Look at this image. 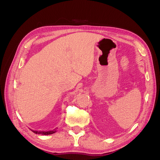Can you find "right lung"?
Segmentation results:
<instances>
[{
    "label": "right lung",
    "mask_w": 160,
    "mask_h": 160,
    "mask_svg": "<svg viewBox=\"0 0 160 160\" xmlns=\"http://www.w3.org/2000/svg\"><path fill=\"white\" fill-rule=\"evenodd\" d=\"M57 129L55 128L52 130L51 131H36V130H32L31 131L33 133H35L36 134H41V135H51L54 133L57 132Z\"/></svg>",
    "instance_id": "1"
}]
</instances>
